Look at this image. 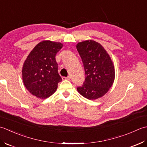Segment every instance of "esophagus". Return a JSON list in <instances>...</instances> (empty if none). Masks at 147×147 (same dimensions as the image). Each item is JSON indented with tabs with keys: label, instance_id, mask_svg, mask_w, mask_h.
I'll use <instances>...</instances> for the list:
<instances>
[{
	"label": "esophagus",
	"instance_id": "obj_1",
	"mask_svg": "<svg viewBox=\"0 0 147 147\" xmlns=\"http://www.w3.org/2000/svg\"><path fill=\"white\" fill-rule=\"evenodd\" d=\"M70 79H71L70 76H68L67 77H63V80H70Z\"/></svg>",
	"mask_w": 147,
	"mask_h": 147
}]
</instances>
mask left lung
Masks as SVG:
<instances>
[{"instance_id": "left-lung-1", "label": "left lung", "mask_w": 147, "mask_h": 147, "mask_svg": "<svg viewBox=\"0 0 147 147\" xmlns=\"http://www.w3.org/2000/svg\"><path fill=\"white\" fill-rule=\"evenodd\" d=\"M77 49L82 59L86 78L78 92L88 100H96L105 94L115 79V68L109 54L94 40L78 43Z\"/></svg>"}]
</instances>
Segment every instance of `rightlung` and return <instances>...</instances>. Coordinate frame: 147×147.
I'll return each instance as SVG.
<instances>
[{
	"mask_svg": "<svg viewBox=\"0 0 147 147\" xmlns=\"http://www.w3.org/2000/svg\"><path fill=\"white\" fill-rule=\"evenodd\" d=\"M62 47L61 43L45 40L30 53L23 66L22 76L24 85L33 95L45 99L56 91L62 79L55 57Z\"/></svg>",
	"mask_w": 147,
	"mask_h": 147,
	"instance_id": "right-lung-1",
	"label": "right lung"
}]
</instances>
